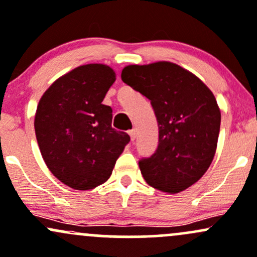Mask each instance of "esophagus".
<instances>
[{"label": "esophagus", "mask_w": 257, "mask_h": 257, "mask_svg": "<svg viewBox=\"0 0 257 257\" xmlns=\"http://www.w3.org/2000/svg\"><path fill=\"white\" fill-rule=\"evenodd\" d=\"M129 135H131L132 142H134L135 138H137V131H135V129H132V131H129Z\"/></svg>", "instance_id": "34e87169"}]
</instances>
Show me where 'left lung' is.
<instances>
[{"label":"left lung","instance_id":"1","mask_svg":"<svg viewBox=\"0 0 257 257\" xmlns=\"http://www.w3.org/2000/svg\"><path fill=\"white\" fill-rule=\"evenodd\" d=\"M122 80L150 100L159 125V146L139 161L144 179L165 193L191 187L215 156L221 111L212 91L189 70L172 62L122 70Z\"/></svg>","mask_w":257,"mask_h":257}]
</instances>
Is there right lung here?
Here are the masks:
<instances>
[{"instance_id": "obj_1", "label": "right lung", "mask_w": 257, "mask_h": 257, "mask_svg": "<svg viewBox=\"0 0 257 257\" xmlns=\"http://www.w3.org/2000/svg\"><path fill=\"white\" fill-rule=\"evenodd\" d=\"M115 73L91 63L58 78L39 101L35 134L51 173L68 187L90 190L105 183L131 137L112 128L103 105Z\"/></svg>"}]
</instances>
